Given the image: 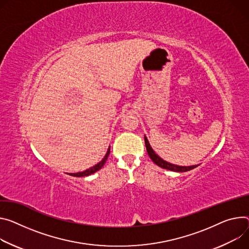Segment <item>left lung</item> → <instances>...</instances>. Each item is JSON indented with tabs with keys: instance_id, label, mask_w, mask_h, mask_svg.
Returning <instances> with one entry per match:
<instances>
[{
	"instance_id": "left-lung-1",
	"label": "left lung",
	"mask_w": 249,
	"mask_h": 249,
	"mask_svg": "<svg viewBox=\"0 0 249 249\" xmlns=\"http://www.w3.org/2000/svg\"><path fill=\"white\" fill-rule=\"evenodd\" d=\"M145 139V145H146V149H147V152H148V155L149 157L151 158V160L159 167L163 168V169H167V170H170V171H173V172H179V173H183V172H188V171H191L195 168H196L198 165H195V166H178V165H174V164H171V163H168L167 161H164L162 158H160L159 156H158L155 151L152 149L151 145L149 144V141L147 139V137L145 136L144 137Z\"/></svg>"
}]
</instances>
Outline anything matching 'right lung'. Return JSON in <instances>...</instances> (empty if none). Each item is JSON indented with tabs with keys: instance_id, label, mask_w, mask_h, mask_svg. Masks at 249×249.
Segmentation results:
<instances>
[{
	"instance_id": "right-lung-1",
	"label": "right lung",
	"mask_w": 249,
	"mask_h": 249,
	"mask_svg": "<svg viewBox=\"0 0 249 249\" xmlns=\"http://www.w3.org/2000/svg\"><path fill=\"white\" fill-rule=\"evenodd\" d=\"M109 154H110V147L108 148L107 153H106V155L104 156V158L102 159V161H100L98 164H96L95 166H93V167H91V168H89V169H87V170H85V171H83V172H78V173L70 174V175H71V176H72V177H85V176H89V175H91V174H93V173H95V172L99 171V170L103 167V165L106 163V161H107V158H108Z\"/></svg>"
}]
</instances>
